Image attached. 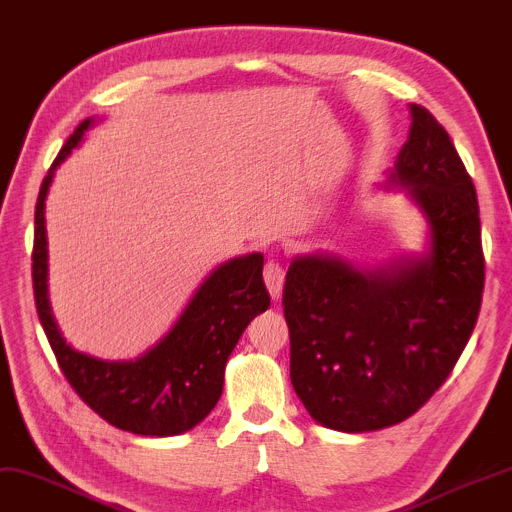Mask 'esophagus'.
Wrapping results in <instances>:
<instances>
[{"label":"esophagus","instance_id":"esophagus-1","mask_svg":"<svg viewBox=\"0 0 512 512\" xmlns=\"http://www.w3.org/2000/svg\"><path fill=\"white\" fill-rule=\"evenodd\" d=\"M264 281H266V288H268L272 299H279L281 290H283V281H285V272H283V266L279 264V259H268L266 261Z\"/></svg>","mask_w":512,"mask_h":512}]
</instances>
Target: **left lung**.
I'll use <instances>...</instances> for the list:
<instances>
[{"label":"left lung","mask_w":512,"mask_h":512,"mask_svg":"<svg viewBox=\"0 0 512 512\" xmlns=\"http://www.w3.org/2000/svg\"><path fill=\"white\" fill-rule=\"evenodd\" d=\"M410 117L388 185H401L423 211L427 251L377 268L303 255L285 275L292 386L312 419L338 432L412 417L454 371L480 314L473 181L436 117L419 104H410Z\"/></svg>","instance_id":"1"}]
</instances>
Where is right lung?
Masks as SVG:
<instances>
[{"instance_id": "1", "label": "right lung", "mask_w": 512, "mask_h": 512, "mask_svg": "<svg viewBox=\"0 0 512 512\" xmlns=\"http://www.w3.org/2000/svg\"><path fill=\"white\" fill-rule=\"evenodd\" d=\"M91 126L93 117H87L65 141L43 178L34 209L32 283L39 320L67 382L104 421L141 436L183 434L216 408L231 351L248 323L268 310L270 294L261 277L264 255L235 257L213 270L174 327L141 358L109 362L71 349L47 296L45 198L54 170Z\"/></svg>"}]
</instances>
